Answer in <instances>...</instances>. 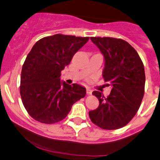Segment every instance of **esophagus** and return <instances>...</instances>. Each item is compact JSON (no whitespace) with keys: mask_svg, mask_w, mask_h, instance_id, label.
<instances>
[{"mask_svg":"<svg viewBox=\"0 0 160 160\" xmlns=\"http://www.w3.org/2000/svg\"><path fill=\"white\" fill-rule=\"evenodd\" d=\"M86 93L88 95H91L92 94V90L90 89L89 88H86Z\"/></svg>","mask_w":160,"mask_h":160,"instance_id":"34e87169","label":"esophagus"}]
</instances>
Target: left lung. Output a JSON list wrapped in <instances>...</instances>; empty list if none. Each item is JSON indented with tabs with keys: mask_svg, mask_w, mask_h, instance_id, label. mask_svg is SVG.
<instances>
[{
	"mask_svg": "<svg viewBox=\"0 0 160 160\" xmlns=\"http://www.w3.org/2000/svg\"><path fill=\"white\" fill-rule=\"evenodd\" d=\"M91 40L103 55L102 77L112 89L107 97L100 92H93L99 105L88 115L92 122L100 128H121L132 121L143 99L145 83L143 63L137 51L125 40L112 37H91Z\"/></svg>",
	"mask_w": 160,
	"mask_h": 160,
	"instance_id": "left-lung-1",
	"label": "left lung"
}]
</instances>
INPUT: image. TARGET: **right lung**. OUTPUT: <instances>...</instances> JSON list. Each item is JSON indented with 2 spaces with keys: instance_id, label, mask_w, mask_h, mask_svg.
<instances>
[{
  "instance_id": "1",
  "label": "right lung",
  "mask_w": 160,
  "mask_h": 160,
  "mask_svg": "<svg viewBox=\"0 0 160 160\" xmlns=\"http://www.w3.org/2000/svg\"><path fill=\"white\" fill-rule=\"evenodd\" d=\"M89 37L56 34L38 40L27 55L21 74L20 95L28 114L42 124L67 117L72 105L85 97L78 84L61 82V72Z\"/></svg>"
}]
</instances>
